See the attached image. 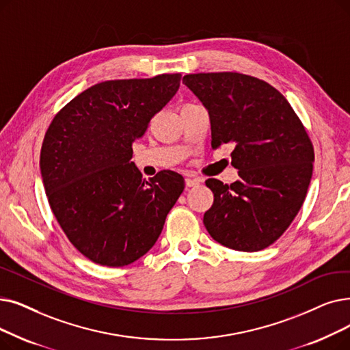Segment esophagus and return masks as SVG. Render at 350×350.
Here are the masks:
<instances>
[{"label":"esophagus","instance_id":"esophagus-1","mask_svg":"<svg viewBox=\"0 0 350 350\" xmlns=\"http://www.w3.org/2000/svg\"><path fill=\"white\" fill-rule=\"evenodd\" d=\"M200 183H202L200 178H191V177L186 178V187H196V186H199Z\"/></svg>","mask_w":350,"mask_h":350}]
</instances>
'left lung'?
<instances>
[{"mask_svg": "<svg viewBox=\"0 0 350 350\" xmlns=\"http://www.w3.org/2000/svg\"><path fill=\"white\" fill-rule=\"evenodd\" d=\"M210 116L211 147L233 144L239 180H206L215 194L204 213L208 234L239 252L275 243L299 213L310 185L314 151L292 105L263 80L239 72L183 77Z\"/></svg>", "mask_w": 350, "mask_h": 350, "instance_id": "8db88e82", "label": "left lung"}]
</instances>
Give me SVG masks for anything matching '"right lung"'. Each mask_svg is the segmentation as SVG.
Instances as JSON below:
<instances>
[{
  "label": "right lung",
  "mask_w": 350,
  "mask_h": 350,
  "mask_svg": "<svg viewBox=\"0 0 350 350\" xmlns=\"http://www.w3.org/2000/svg\"><path fill=\"white\" fill-rule=\"evenodd\" d=\"M181 74L110 80L87 88L53 118L41 147L45 194L63 232L87 259L123 267L157 241L185 178L143 180L133 143L180 87Z\"/></svg>",
  "instance_id": "right-lung-1"
}]
</instances>
